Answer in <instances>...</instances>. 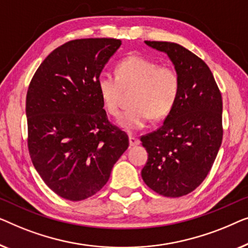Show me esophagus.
Returning <instances> with one entry per match:
<instances>
[{"label": "esophagus", "mask_w": 248, "mask_h": 248, "mask_svg": "<svg viewBox=\"0 0 248 248\" xmlns=\"http://www.w3.org/2000/svg\"><path fill=\"white\" fill-rule=\"evenodd\" d=\"M129 144H130L131 147H134V146H137L140 144V141H139V139L137 137H134V136H129Z\"/></svg>", "instance_id": "34e87169"}]
</instances>
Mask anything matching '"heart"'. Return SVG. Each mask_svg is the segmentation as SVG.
<instances>
[{
  "mask_svg": "<svg viewBox=\"0 0 248 248\" xmlns=\"http://www.w3.org/2000/svg\"><path fill=\"white\" fill-rule=\"evenodd\" d=\"M116 78L102 74L97 78L96 88L106 110L117 116L119 112L121 90L132 89L130 104L118 119L120 128L128 132L140 130L149 118H165L175 104L180 89L176 71L170 66L142 56L130 55L118 62Z\"/></svg>",
  "mask_w": 248,
  "mask_h": 248,
  "instance_id": "obj_1",
  "label": "heart"
}]
</instances>
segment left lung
I'll return each instance as SVG.
<instances>
[{
	"mask_svg": "<svg viewBox=\"0 0 248 248\" xmlns=\"http://www.w3.org/2000/svg\"><path fill=\"white\" fill-rule=\"evenodd\" d=\"M145 44L167 55L180 89L162 127L140 138L148 153L141 177L156 193L179 198L203 182L217 157L222 140L221 94L208 65L186 48L167 41Z\"/></svg>",
	"mask_w": 248,
	"mask_h": 248,
	"instance_id": "obj_1",
	"label": "left lung"
}]
</instances>
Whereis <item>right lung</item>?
I'll list each match as a JSON object with an SVG mask.
<instances>
[{
    "label": "right lung",
    "instance_id": "right-lung-1",
    "mask_svg": "<svg viewBox=\"0 0 248 248\" xmlns=\"http://www.w3.org/2000/svg\"><path fill=\"white\" fill-rule=\"evenodd\" d=\"M120 46L113 38L68 41L47 56L31 79L30 157L47 186L66 200H84L102 189L129 146L127 134L108 120L96 88Z\"/></svg>",
    "mask_w": 248,
    "mask_h": 248
}]
</instances>
